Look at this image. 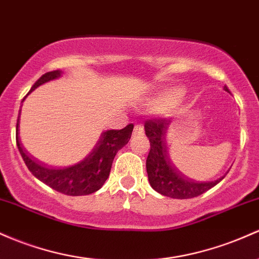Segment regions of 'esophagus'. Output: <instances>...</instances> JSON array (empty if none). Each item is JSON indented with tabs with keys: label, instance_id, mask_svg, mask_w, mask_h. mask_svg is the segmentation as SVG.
<instances>
[{
	"label": "esophagus",
	"instance_id": "obj_1",
	"mask_svg": "<svg viewBox=\"0 0 259 259\" xmlns=\"http://www.w3.org/2000/svg\"><path fill=\"white\" fill-rule=\"evenodd\" d=\"M143 134H144L143 125H140V124L135 125V126H134V133H133V135H134V136H140V135H143Z\"/></svg>",
	"mask_w": 259,
	"mask_h": 259
}]
</instances>
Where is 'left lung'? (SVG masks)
Segmentation results:
<instances>
[{
    "instance_id": "8db88e82",
    "label": "left lung",
    "mask_w": 259,
    "mask_h": 259,
    "mask_svg": "<svg viewBox=\"0 0 259 259\" xmlns=\"http://www.w3.org/2000/svg\"><path fill=\"white\" fill-rule=\"evenodd\" d=\"M226 92L229 88L224 87ZM166 129L163 118L153 119L145 123V133L150 140V152L146 160V171L150 186L160 194L173 199H189L211 189L224 177L211 182H198L188 178L172 164L162 136Z\"/></svg>"
}]
</instances>
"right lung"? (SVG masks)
Returning a JSON list of instances; mask_svg holds the SVG:
<instances>
[{
    "mask_svg": "<svg viewBox=\"0 0 259 259\" xmlns=\"http://www.w3.org/2000/svg\"><path fill=\"white\" fill-rule=\"evenodd\" d=\"M61 75L62 71L60 70L47 72L33 84L29 93L40 84L61 77ZM133 129H134V125L129 124L121 130L103 132L92 151L88 153L83 160L79 161L78 163L72 164V166L64 167V168H49V167L33 160L19 144L18 124H17L16 140L22 158L27 164L28 169L33 173L34 177L62 194L77 197V195L92 194L102 188L104 182L109 177L110 168H112V163L116 152L129 143Z\"/></svg>",
    "mask_w": 259,
    "mask_h": 259,
    "instance_id": "1",
    "label": "right lung"
}]
</instances>
